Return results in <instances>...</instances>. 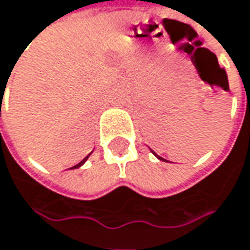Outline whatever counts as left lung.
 I'll list each match as a JSON object with an SVG mask.
<instances>
[{
    "mask_svg": "<svg viewBox=\"0 0 250 250\" xmlns=\"http://www.w3.org/2000/svg\"><path fill=\"white\" fill-rule=\"evenodd\" d=\"M152 152H153V150H152ZM153 155H155V156H156L157 159H160V160H165V162H167V160H166V159H163V157H160V156H159V155H156V153H155V152H153Z\"/></svg>",
    "mask_w": 250,
    "mask_h": 250,
    "instance_id": "1",
    "label": "left lung"
}]
</instances>
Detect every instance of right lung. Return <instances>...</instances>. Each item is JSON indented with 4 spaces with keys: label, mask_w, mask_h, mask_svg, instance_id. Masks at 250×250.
Masks as SVG:
<instances>
[{
    "label": "right lung",
    "mask_w": 250,
    "mask_h": 250,
    "mask_svg": "<svg viewBox=\"0 0 250 250\" xmlns=\"http://www.w3.org/2000/svg\"><path fill=\"white\" fill-rule=\"evenodd\" d=\"M88 156H90V155H88ZM88 156L84 157V159H83V160H82V162H80V163H79V165H76V166H73V167H71V168H77V167H80V166H83V165L85 163V160L88 159Z\"/></svg>",
    "instance_id": "add662e5"
}]
</instances>
